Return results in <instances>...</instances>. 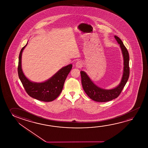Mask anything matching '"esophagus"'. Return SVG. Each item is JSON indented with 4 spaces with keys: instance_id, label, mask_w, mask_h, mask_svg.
<instances>
[{
    "instance_id": "34e87169",
    "label": "esophagus",
    "mask_w": 148,
    "mask_h": 148,
    "mask_svg": "<svg viewBox=\"0 0 148 148\" xmlns=\"http://www.w3.org/2000/svg\"><path fill=\"white\" fill-rule=\"evenodd\" d=\"M82 62L81 61H78L76 63V66L77 68H81L82 67Z\"/></svg>"
}]
</instances>
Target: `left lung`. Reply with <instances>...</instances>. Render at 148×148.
Returning <instances> with one entry per match:
<instances>
[{"label":"left lung","instance_id":"1","mask_svg":"<svg viewBox=\"0 0 148 148\" xmlns=\"http://www.w3.org/2000/svg\"><path fill=\"white\" fill-rule=\"evenodd\" d=\"M114 38L120 44L123 57V73L121 82L119 85L112 89H102L95 85L90 79L89 77L84 71H80L82 88L88 96L92 100L99 102L110 101L118 97L128 80L130 75L129 67V54L125 46L118 36H114Z\"/></svg>","mask_w":148,"mask_h":148}]
</instances>
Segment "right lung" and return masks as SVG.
<instances>
[{"label": "right lung", "mask_w": 148, "mask_h": 148, "mask_svg": "<svg viewBox=\"0 0 148 148\" xmlns=\"http://www.w3.org/2000/svg\"><path fill=\"white\" fill-rule=\"evenodd\" d=\"M27 43L22 48L19 55L17 69L18 77L30 97L43 102L53 101L62 91L66 78L72 68V64H70L61 68L55 75L44 82H32L25 76L22 69V53Z\"/></svg>", "instance_id": "right-lung-1"}]
</instances>
